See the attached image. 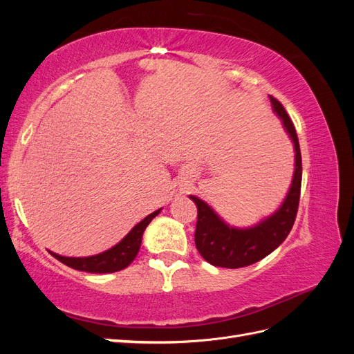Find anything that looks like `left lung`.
<instances>
[{
  "instance_id": "8db88e82",
  "label": "left lung",
  "mask_w": 354,
  "mask_h": 354,
  "mask_svg": "<svg viewBox=\"0 0 354 354\" xmlns=\"http://www.w3.org/2000/svg\"><path fill=\"white\" fill-rule=\"evenodd\" d=\"M269 97L274 112L282 118L283 127L295 147V171L291 189H289L279 211L261 221L259 226L243 230L229 227L205 202L196 196H190L198 207L195 245L199 254L212 266L239 269V267L260 261L286 239L294 226L299 203V192H301V152H299L298 136L291 118L279 100L274 99L273 95H269Z\"/></svg>"
}]
</instances>
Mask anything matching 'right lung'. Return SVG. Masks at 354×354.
Segmentation results:
<instances>
[{"mask_svg": "<svg viewBox=\"0 0 354 354\" xmlns=\"http://www.w3.org/2000/svg\"><path fill=\"white\" fill-rule=\"evenodd\" d=\"M160 209L149 214V216L142 220L137 226L133 227V230L127 234V236L115 245L113 248L104 251L102 254L93 255V257H84V259H73V257H62L55 252L50 254L57 259L60 263L66 264L68 267H72L75 270L88 272V273H113L120 272L125 267L131 264V261L136 259V255L140 250L142 236L143 232L147 227V224L155 218Z\"/></svg>", "mask_w": 354, "mask_h": 354, "instance_id": "1", "label": "right lung"}]
</instances>
